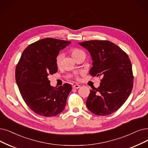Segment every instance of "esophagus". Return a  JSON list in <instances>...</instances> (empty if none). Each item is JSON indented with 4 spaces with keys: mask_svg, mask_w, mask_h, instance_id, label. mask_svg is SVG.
<instances>
[{
    "mask_svg": "<svg viewBox=\"0 0 148 148\" xmlns=\"http://www.w3.org/2000/svg\"><path fill=\"white\" fill-rule=\"evenodd\" d=\"M80 87V86L78 85V84H75L73 86V88H76V89H78V88H79Z\"/></svg>",
    "mask_w": 148,
    "mask_h": 148,
    "instance_id": "obj_1",
    "label": "esophagus"
}]
</instances>
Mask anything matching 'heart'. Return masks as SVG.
<instances>
[{
    "label": "heart",
    "mask_w": 148,
    "mask_h": 148,
    "mask_svg": "<svg viewBox=\"0 0 148 148\" xmlns=\"http://www.w3.org/2000/svg\"><path fill=\"white\" fill-rule=\"evenodd\" d=\"M83 52L82 50L78 49H72V51H71V53H72V55L73 56V58H74L75 56H76V55H78V54H79L80 53ZM63 57V55L62 53H60L57 55V56L56 57V66L60 67L61 65V62H62V59Z\"/></svg>",
    "instance_id": "obj_1"
}]
</instances>
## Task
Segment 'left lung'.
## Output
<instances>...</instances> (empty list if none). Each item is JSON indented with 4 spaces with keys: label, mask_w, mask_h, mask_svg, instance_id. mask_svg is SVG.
Returning <instances> with one entry per match:
<instances>
[{
    "label": "left lung",
    "mask_w": 148,
    "mask_h": 148,
    "mask_svg": "<svg viewBox=\"0 0 148 148\" xmlns=\"http://www.w3.org/2000/svg\"><path fill=\"white\" fill-rule=\"evenodd\" d=\"M79 44L92 56L93 67L89 73L101 77L99 87L90 90L87 108L99 116L114 113L125 103L132 90L131 60L119 46L109 40H91Z\"/></svg>",
    "instance_id": "1"
}]
</instances>
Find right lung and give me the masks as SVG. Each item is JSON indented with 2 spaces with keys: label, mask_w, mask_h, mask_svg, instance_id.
I'll return each mask as SVG.
<instances>
[{
  "label": "right lung",
  "mask_w": 148,
  "mask_h": 148,
  "mask_svg": "<svg viewBox=\"0 0 148 148\" xmlns=\"http://www.w3.org/2000/svg\"><path fill=\"white\" fill-rule=\"evenodd\" d=\"M70 43L50 38L40 39L23 50L17 64L15 77L21 96L39 115L56 116L66 107L72 86L65 83L57 88L52 87L48 76L57 72L56 57Z\"/></svg>",
  "instance_id": "obj_1"
}]
</instances>
